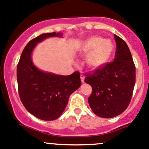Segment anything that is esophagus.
<instances>
[{"instance_id": "esophagus-1", "label": "esophagus", "mask_w": 149, "mask_h": 149, "mask_svg": "<svg viewBox=\"0 0 149 149\" xmlns=\"http://www.w3.org/2000/svg\"><path fill=\"white\" fill-rule=\"evenodd\" d=\"M80 77H81V80L82 83H84V79H85V76H84V75L81 74Z\"/></svg>"}]
</instances>
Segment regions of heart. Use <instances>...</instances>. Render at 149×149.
<instances>
[{
	"label": "heart",
	"instance_id": "b5f03b06",
	"mask_svg": "<svg viewBox=\"0 0 149 149\" xmlns=\"http://www.w3.org/2000/svg\"><path fill=\"white\" fill-rule=\"evenodd\" d=\"M115 44L111 40L92 36L81 42L79 47L81 54L87 56V64L93 69L105 66L111 61L115 52Z\"/></svg>",
	"mask_w": 149,
	"mask_h": 149
}]
</instances>
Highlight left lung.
<instances>
[{"mask_svg": "<svg viewBox=\"0 0 149 149\" xmlns=\"http://www.w3.org/2000/svg\"><path fill=\"white\" fill-rule=\"evenodd\" d=\"M117 44L115 57L84 81L92 87L88 98L91 110L97 116L112 118L123 113L130 104L136 82V67L128 46L124 40L114 35Z\"/></svg>", "mask_w": 149, "mask_h": 149, "instance_id": "8db88e82", "label": "left lung"}]
</instances>
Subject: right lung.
Returning <instances> with one entry per match:
<instances>
[{"label": "right lung", "instance_id": "obj_1", "mask_svg": "<svg viewBox=\"0 0 149 149\" xmlns=\"http://www.w3.org/2000/svg\"><path fill=\"white\" fill-rule=\"evenodd\" d=\"M62 33L42 34L24 49L17 65V82L21 101L29 112L42 120H54L65 110L70 94L81 85L80 73L58 75L36 67L31 55L37 44Z\"/></svg>", "mask_w": 149, "mask_h": 149}]
</instances>
